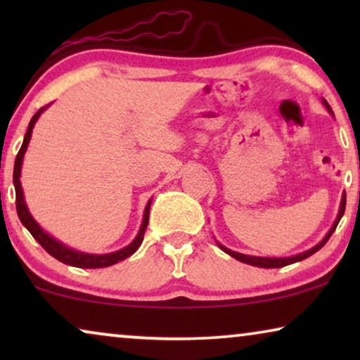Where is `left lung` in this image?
I'll use <instances>...</instances> for the list:
<instances>
[{"instance_id": "1", "label": "left lung", "mask_w": 360, "mask_h": 360, "mask_svg": "<svg viewBox=\"0 0 360 360\" xmlns=\"http://www.w3.org/2000/svg\"><path fill=\"white\" fill-rule=\"evenodd\" d=\"M323 105L328 108V111H329V112H333V111H331V106L328 105V101H326V100H323ZM344 210H346V193H344V195H342V198H341V206H339L338 218H336V221H334L333 228L328 231V234H326V236H324V239L321 240V243H318L316 245H314V248H311L309 250H304V252H302V254L292 255V257H255V255H245V254H240V252H234V250H231V249H228V248H224V245H221L219 243H218V245H219L221 249L224 250L226 254H229L231 257H234L236 260H239V262H244V264L254 265V267H262V269H278V267H285V265H290V264L300 262V260L308 259L309 255H313L314 252H318V250L321 249L323 245L328 243V239L331 238V234L334 233V229L338 228L339 221H341L342 214H344Z\"/></svg>"}]
</instances>
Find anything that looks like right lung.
Segmentation results:
<instances>
[{"label": "right lung", "mask_w": 360, "mask_h": 360, "mask_svg": "<svg viewBox=\"0 0 360 360\" xmlns=\"http://www.w3.org/2000/svg\"><path fill=\"white\" fill-rule=\"evenodd\" d=\"M44 110H47V106L41 108V110H39L36 115L32 116L31 122H29L26 136H24L21 149H19L18 155H16V160H14L13 181H14V190H16V211H18L19 219H21V223L26 226L29 233L32 234V238L36 239L37 243L41 244L42 248L52 255V257H56L57 260H60V262H63V264L72 265V267H80V269H103V267H110V265H115L117 262H121V260H124V259L129 257V255L134 254L136 250L139 249V245L142 244L146 228H147V224H149V211H150V203H152L150 200L146 206L144 219H142V226H141L139 233H137V236H136V239L132 240L129 245H126L124 249L116 250V252H111V254H103V255L78 252V250H75V249L67 248V245L62 244L60 240L53 239L51 234H47L46 231H44L41 226L36 223V219L32 218V214L29 213L26 201H24V193H22V186H21V180H19V176H21L22 159H24V154H26V150H27L29 141H31L34 124H36V121L39 120V116H41V112Z\"/></svg>", "instance_id": "obj_1"}]
</instances>
